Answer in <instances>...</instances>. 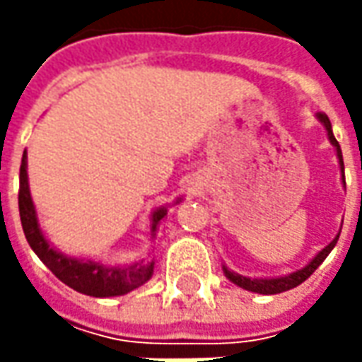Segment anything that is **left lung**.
<instances>
[{"instance_id":"8db88e82","label":"left lung","mask_w":362,"mask_h":362,"mask_svg":"<svg viewBox=\"0 0 362 362\" xmlns=\"http://www.w3.org/2000/svg\"><path fill=\"white\" fill-rule=\"evenodd\" d=\"M318 120L325 124V129L328 132V139H330V143L332 146L337 148V157H339V163H341V171H342V179H344V163H342V151L341 145H339V141L334 139V134H332V127H330V120L325 112H318L316 115ZM341 235V233H339ZM339 235L332 240V242L328 243L327 247L322 250V252H318L316 257H314L313 262L306 266V268H302V270L294 272V274H288V276H282V278H270V280H266V278H245V276H240V274H235V272H230L228 268H223L226 272V276L230 278L231 282L235 286H240L243 290H250V292H257V294H280V292H286V290H292V288H296L300 286L306 278H310V274H313L325 259L327 256L332 252V247L337 245L339 242Z\"/></svg>"}]
</instances>
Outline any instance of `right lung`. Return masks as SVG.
Wrapping results in <instances>:
<instances>
[{"label": "right lung", "instance_id": "obj_1", "mask_svg": "<svg viewBox=\"0 0 362 362\" xmlns=\"http://www.w3.org/2000/svg\"><path fill=\"white\" fill-rule=\"evenodd\" d=\"M28 157L23 153L20 167V193H18V205H20V219L25 240L30 247L35 252L49 272L64 282L66 286L74 288L80 294L94 296V298H108V296H120L127 294L134 288L143 286L153 276V262H136L132 266H122V268H110L96 262H86V259H76V257H66L60 252H56L44 233L37 226L35 217L34 202L28 187ZM167 209L159 207L153 214V233L157 230V223L165 217Z\"/></svg>", "mask_w": 362, "mask_h": 362}]
</instances>
